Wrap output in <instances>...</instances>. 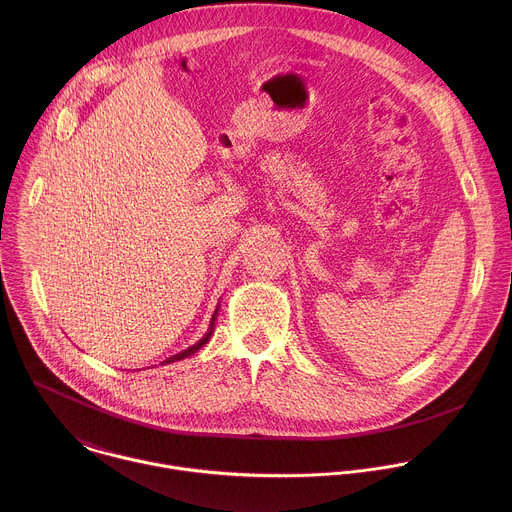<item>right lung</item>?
<instances>
[{
  "instance_id": "add662e5",
  "label": "right lung",
  "mask_w": 512,
  "mask_h": 512,
  "mask_svg": "<svg viewBox=\"0 0 512 512\" xmlns=\"http://www.w3.org/2000/svg\"><path fill=\"white\" fill-rule=\"evenodd\" d=\"M219 307V305H217ZM217 313H219V309L213 313V319H211V325H209V331L205 333V337L199 341V343H195L193 347H189V349H185V351H181V353H177V355H173V357H169L167 361H163V365L165 363H175V361H181V359H187L189 355H193V353H197L203 345H207L209 343V339H211V335H213V329H215V321H217Z\"/></svg>"
}]
</instances>
